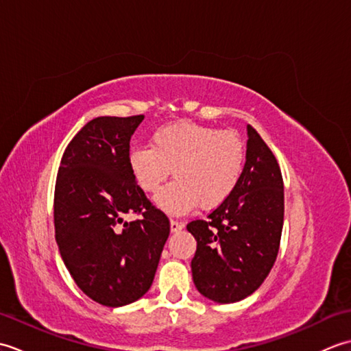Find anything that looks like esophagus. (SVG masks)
<instances>
[{
    "label": "esophagus",
    "mask_w": 351,
    "mask_h": 351,
    "mask_svg": "<svg viewBox=\"0 0 351 351\" xmlns=\"http://www.w3.org/2000/svg\"><path fill=\"white\" fill-rule=\"evenodd\" d=\"M181 229H184V223L182 221L170 220V230H171V232H180Z\"/></svg>",
    "instance_id": "1"
}]
</instances>
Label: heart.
Here are the masks:
<instances>
[{"label": "heart", "instance_id": "b5f03b06", "mask_svg": "<svg viewBox=\"0 0 351 351\" xmlns=\"http://www.w3.org/2000/svg\"><path fill=\"white\" fill-rule=\"evenodd\" d=\"M245 162L243 138L193 122H176L155 130L151 147H134L130 170L138 187L149 195L161 189L173 170L175 182L155 202L170 214H185L197 204L204 210L219 206L240 182Z\"/></svg>", "mask_w": 351, "mask_h": 351}]
</instances>
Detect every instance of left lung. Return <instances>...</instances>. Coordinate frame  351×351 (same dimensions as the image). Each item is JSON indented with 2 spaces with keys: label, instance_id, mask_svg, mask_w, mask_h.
Here are the masks:
<instances>
[{
  "label": "left lung",
  "instance_id": "1",
  "mask_svg": "<svg viewBox=\"0 0 351 351\" xmlns=\"http://www.w3.org/2000/svg\"><path fill=\"white\" fill-rule=\"evenodd\" d=\"M243 176L206 220H191V259L199 293L217 303L240 302L263 285L278 258L283 226V180L271 149L247 125Z\"/></svg>",
  "mask_w": 351,
  "mask_h": 351
}]
</instances>
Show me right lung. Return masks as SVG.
<instances>
[{"label":"right lung","mask_w":351,"mask_h":351,"mask_svg":"<svg viewBox=\"0 0 351 351\" xmlns=\"http://www.w3.org/2000/svg\"><path fill=\"white\" fill-rule=\"evenodd\" d=\"M145 116L96 117L64 149L54 191L56 241L78 288L119 308L151 288L170 234L167 215L134 180L130 140ZM125 213L141 219L125 222Z\"/></svg>","instance_id":"1"}]
</instances>
